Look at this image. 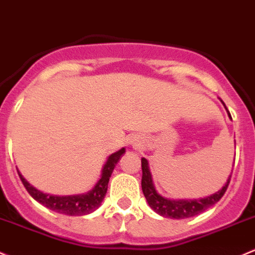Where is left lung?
<instances>
[{
	"label": "left lung",
	"instance_id": "1",
	"mask_svg": "<svg viewBox=\"0 0 255 255\" xmlns=\"http://www.w3.org/2000/svg\"><path fill=\"white\" fill-rule=\"evenodd\" d=\"M229 116L231 117L230 112ZM141 171H143V176H141V189H143L144 197H145L150 208L155 213L159 214V215L171 219L192 218V216L198 215V214L203 213V211H205L210 206L216 204L221 199L222 195L225 194L227 187H229L230 179H231V176H230L227 182L225 183V186L222 187L221 191L216 192L215 194L210 195V197H206L198 200H170L161 197L156 192L154 184H152L151 173H150L148 161L144 157H141Z\"/></svg>",
	"mask_w": 255,
	"mask_h": 255
}]
</instances>
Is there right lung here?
<instances>
[{
	"label": "right lung",
	"mask_w": 255,
	"mask_h": 255,
	"mask_svg": "<svg viewBox=\"0 0 255 255\" xmlns=\"http://www.w3.org/2000/svg\"><path fill=\"white\" fill-rule=\"evenodd\" d=\"M125 148H122L119 151H116L115 154L110 155L109 159L105 163L103 168V175L101 178L99 179V182L96 183V186L94 187L90 192H88L87 194L82 195H69V197H56V195H49L45 194V193L37 191L36 188H34L31 184H29L26 182V179L20 175V172L18 171V175L20 177L21 183L24 184L25 189L28 191L29 194L39 202L40 204H42L46 208H49L50 210L56 211V213L64 214V215H71V216H82L87 215V214L93 213L94 210L99 208L101 204V202L105 198V194L107 192V184H109L110 177L112 175V171H114L115 166L119 162L120 157L122 156V154L125 152Z\"/></svg>",
	"instance_id": "right-lung-1"
}]
</instances>
